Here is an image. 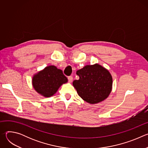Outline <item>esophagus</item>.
<instances>
[{"label": "esophagus", "mask_w": 148, "mask_h": 148, "mask_svg": "<svg viewBox=\"0 0 148 148\" xmlns=\"http://www.w3.org/2000/svg\"><path fill=\"white\" fill-rule=\"evenodd\" d=\"M68 79H69V82L71 83V82H72V81H73V78L72 76H69V77H68Z\"/></svg>", "instance_id": "obj_1"}]
</instances>
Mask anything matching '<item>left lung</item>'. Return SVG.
Returning <instances> with one entry per match:
<instances>
[{
  "mask_svg": "<svg viewBox=\"0 0 148 148\" xmlns=\"http://www.w3.org/2000/svg\"><path fill=\"white\" fill-rule=\"evenodd\" d=\"M78 80L73 82L78 95L86 102L95 104L107 99L112 89V77L110 71L97 64L86 65L77 71Z\"/></svg>",
  "mask_w": 148,
  "mask_h": 148,
  "instance_id": "8db88e82",
  "label": "left lung"
}]
</instances>
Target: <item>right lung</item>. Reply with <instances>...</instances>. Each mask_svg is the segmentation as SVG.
Here are the masks:
<instances>
[{"label": "right lung", "mask_w": 148, "mask_h": 148, "mask_svg": "<svg viewBox=\"0 0 148 148\" xmlns=\"http://www.w3.org/2000/svg\"><path fill=\"white\" fill-rule=\"evenodd\" d=\"M67 82L68 79L62 70L52 65L34 74L32 81L34 90L47 98L54 95L62 84Z\"/></svg>", "instance_id": "1"}]
</instances>
